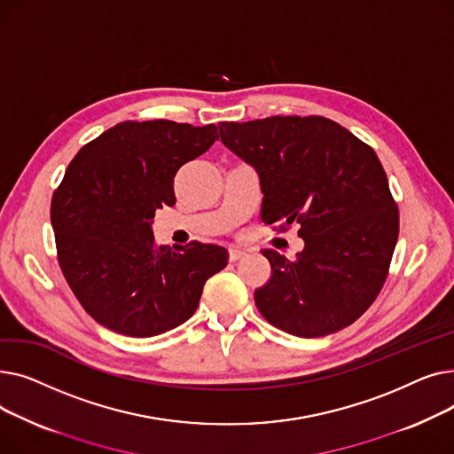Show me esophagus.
Wrapping results in <instances>:
<instances>
[{"mask_svg":"<svg viewBox=\"0 0 454 454\" xmlns=\"http://www.w3.org/2000/svg\"><path fill=\"white\" fill-rule=\"evenodd\" d=\"M243 255H245L243 250H239V248H230V261H233V263H235V261H239Z\"/></svg>","mask_w":454,"mask_h":454,"instance_id":"obj_1","label":"esophagus"}]
</instances>
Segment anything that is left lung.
I'll return each mask as SVG.
<instances>
[{
    "instance_id": "left-lung-1",
    "label": "left lung",
    "mask_w": 454,
    "mask_h": 454,
    "mask_svg": "<svg viewBox=\"0 0 454 454\" xmlns=\"http://www.w3.org/2000/svg\"><path fill=\"white\" fill-rule=\"evenodd\" d=\"M219 132L259 176L263 223H298L305 243L293 261L263 250L272 276L254 294L259 313L301 339L353 324L383 289L399 233L373 149L320 115L224 121Z\"/></svg>"
}]
</instances>
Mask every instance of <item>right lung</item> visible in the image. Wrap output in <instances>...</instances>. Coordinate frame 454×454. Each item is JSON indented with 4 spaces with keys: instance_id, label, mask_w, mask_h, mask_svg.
<instances>
[{
    "instance_id": "obj_1",
    "label": "right lung",
    "mask_w": 454,
    "mask_h": 454,
    "mask_svg": "<svg viewBox=\"0 0 454 454\" xmlns=\"http://www.w3.org/2000/svg\"><path fill=\"white\" fill-rule=\"evenodd\" d=\"M217 127L125 121L71 160L51 200L59 263L86 313L110 331L147 339L193 317L204 283L228 250L189 243L156 247L153 223L173 206L175 175L204 154Z\"/></svg>"
}]
</instances>
